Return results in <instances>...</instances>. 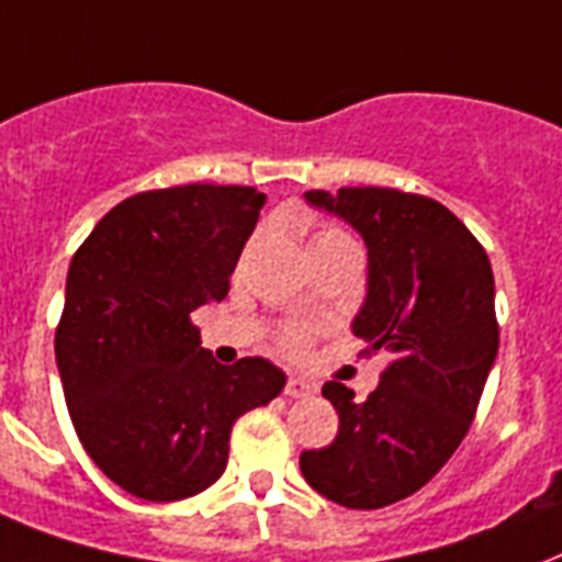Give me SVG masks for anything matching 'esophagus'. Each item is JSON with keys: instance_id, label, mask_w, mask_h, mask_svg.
Masks as SVG:
<instances>
[{"instance_id": "34e87169", "label": "esophagus", "mask_w": 562, "mask_h": 562, "mask_svg": "<svg viewBox=\"0 0 562 562\" xmlns=\"http://www.w3.org/2000/svg\"><path fill=\"white\" fill-rule=\"evenodd\" d=\"M313 390H316V386L307 384L304 378H290L284 386V393L290 395V398H307V395H313Z\"/></svg>"}]
</instances>
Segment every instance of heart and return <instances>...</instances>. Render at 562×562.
Here are the masks:
<instances>
[{"label":"heart","instance_id":"obj_1","mask_svg":"<svg viewBox=\"0 0 562 562\" xmlns=\"http://www.w3.org/2000/svg\"><path fill=\"white\" fill-rule=\"evenodd\" d=\"M349 237L337 228H322L316 237H313V249L316 246H330V243H346ZM278 349L284 351L286 358H304L307 349H311V330L307 328H284L278 334Z\"/></svg>","mask_w":562,"mask_h":562}]
</instances>
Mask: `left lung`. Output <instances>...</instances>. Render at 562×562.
Listing matches in <instances>:
<instances>
[{"label": "left lung", "instance_id": "obj_1", "mask_svg": "<svg viewBox=\"0 0 562 562\" xmlns=\"http://www.w3.org/2000/svg\"><path fill=\"white\" fill-rule=\"evenodd\" d=\"M369 249V293L355 319L363 355L390 351L367 402L340 381L322 395L340 416L325 448L302 451L304 481L351 510H378L428 484L475 419L498 355L493 267L475 234L428 195L393 187L311 190Z\"/></svg>", "mask_w": 562, "mask_h": 562}]
</instances>
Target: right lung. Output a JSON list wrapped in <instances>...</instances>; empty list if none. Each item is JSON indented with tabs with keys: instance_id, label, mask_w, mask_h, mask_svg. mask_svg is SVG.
<instances>
[{
	"instance_id": "right-lung-1",
	"label": "right lung",
	"mask_w": 562,
	"mask_h": 562,
	"mask_svg": "<svg viewBox=\"0 0 562 562\" xmlns=\"http://www.w3.org/2000/svg\"><path fill=\"white\" fill-rule=\"evenodd\" d=\"M260 207L255 187L146 190L72 255L55 328L69 419L95 467L137 498L207 490L228 467L234 422L284 390L263 358L216 363L190 319L228 295Z\"/></svg>"
}]
</instances>
